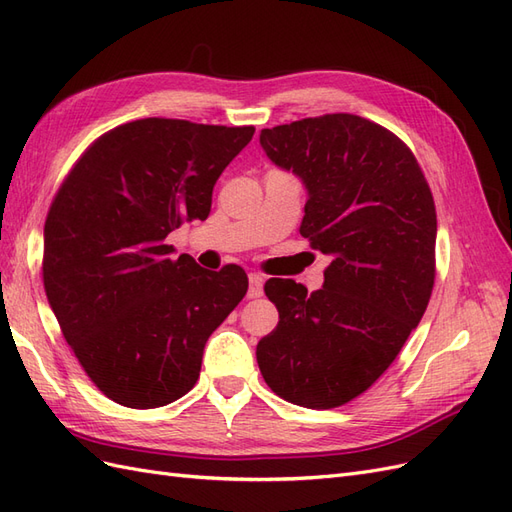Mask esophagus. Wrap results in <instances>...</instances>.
I'll use <instances>...</instances> for the list:
<instances>
[{"mask_svg":"<svg viewBox=\"0 0 512 512\" xmlns=\"http://www.w3.org/2000/svg\"><path fill=\"white\" fill-rule=\"evenodd\" d=\"M262 286H265V280H262V275L260 273H250V290H247V294H250L252 299L260 297Z\"/></svg>","mask_w":512,"mask_h":512,"instance_id":"1","label":"esophagus"}]
</instances>
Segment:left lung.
Masks as SVG:
<instances>
[{
	"instance_id": "obj_1",
	"label": "left lung",
	"mask_w": 512,
	"mask_h": 512,
	"mask_svg": "<svg viewBox=\"0 0 512 512\" xmlns=\"http://www.w3.org/2000/svg\"><path fill=\"white\" fill-rule=\"evenodd\" d=\"M307 203L299 232L333 256L320 290L271 277L277 327L256 346L275 395L329 410L365 393L421 322L436 280V205L414 153L359 115L307 117L260 132Z\"/></svg>"
}]
</instances>
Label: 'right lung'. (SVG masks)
<instances>
[{
	"mask_svg": "<svg viewBox=\"0 0 512 512\" xmlns=\"http://www.w3.org/2000/svg\"><path fill=\"white\" fill-rule=\"evenodd\" d=\"M254 126L136 119L102 134L55 194L42 277L85 374L117 404L160 408L200 376L209 335L239 305L247 275L170 258L166 237L207 220L213 185Z\"/></svg>",
	"mask_w": 512,
	"mask_h": 512,
	"instance_id": "1",
	"label": "right lung"
}]
</instances>
